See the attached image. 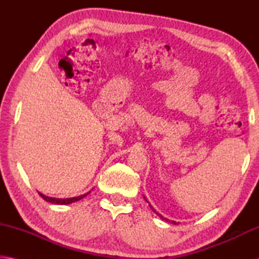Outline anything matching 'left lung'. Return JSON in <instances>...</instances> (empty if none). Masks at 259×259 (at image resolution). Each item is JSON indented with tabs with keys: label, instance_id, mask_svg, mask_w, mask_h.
Returning a JSON list of instances; mask_svg holds the SVG:
<instances>
[{
	"label": "left lung",
	"instance_id": "left-lung-1",
	"mask_svg": "<svg viewBox=\"0 0 259 259\" xmlns=\"http://www.w3.org/2000/svg\"><path fill=\"white\" fill-rule=\"evenodd\" d=\"M145 200H146V199H145ZM146 201H147V200H146ZM150 207H151V209L153 210V212H155V213L157 214V216H160V218H161V219H164V221H165V222H168V219H166V218H163V216H161V214H160V213H157V212H156V210H155L154 208H153V207H152V205H150ZM172 223H174V224H176V222H172Z\"/></svg>",
	"mask_w": 259,
	"mask_h": 259
}]
</instances>
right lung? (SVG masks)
I'll use <instances>...</instances> for the list:
<instances>
[{"mask_svg":"<svg viewBox=\"0 0 259 259\" xmlns=\"http://www.w3.org/2000/svg\"><path fill=\"white\" fill-rule=\"evenodd\" d=\"M38 194L41 195L42 199H45L46 201L50 203H54V204H69V203H73V202H76V201L81 200L87 196L89 193H85V194L80 195V196H75V198H69V199H56V198H50V196H46L45 194H42V193H38Z\"/></svg>","mask_w":259,"mask_h":259,"instance_id":"add662e5","label":"right lung"}]
</instances>
